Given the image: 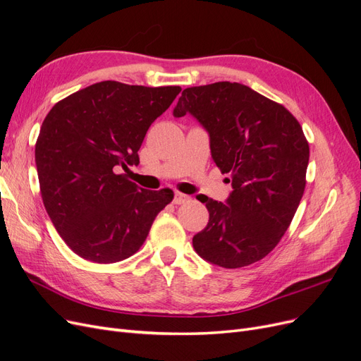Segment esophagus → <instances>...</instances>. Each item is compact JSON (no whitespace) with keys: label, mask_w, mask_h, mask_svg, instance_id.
Here are the masks:
<instances>
[{"label":"esophagus","mask_w":361,"mask_h":361,"mask_svg":"<svg viewBox=\"0 0 361 361\" xmlns=\"http://www.w3.org/2000/svg\"><path fill=\"white\" fill-rule=\"evenodd\" d=\"M188 200H190V195L182 194V192H174V197H173L174 204H182V203L188 202Z\"/></svg>","instance_id":"34e87169"}]
</instances>
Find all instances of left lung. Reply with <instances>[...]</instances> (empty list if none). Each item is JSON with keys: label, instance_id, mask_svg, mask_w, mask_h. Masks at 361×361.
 Returning a JSON list of instances; mask_svg holds the SVG:
<instances>
[{"label": "left lung", "instance_id": "1", "mask_svg": "<svg viewBox=\"0 0 361 361\" xmlns=\"http://www.w3.org/2000/svg\"><path fill=\"white\" fill-rule=\"evenodd\" d=\"M191 114L209 135L216 167L231 173L226 203L204 197L209 221L194 235L200 257L223 268L264 259L285 235L305 187L309 143L285 106L239 82L182 92L174 117Z\"/></svg>", "mask_w": 361, "mask_h": 361}]
</instances>
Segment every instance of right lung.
Listing matches in <instances>:
<instances>
[{"instance_id":"obj_1","label":"right lung","mask_w":361,"mask_h":361,"mask_svg":"<svg viewBox=\"0 0 361 361\" xmlns=\"http://www.w3.org/2000/svg\"><path fill=\"white\" fill-rule=\"evenodd\" d=\"M180 87L102 81L52 106L36 143L43 204L72 251L96 264H114L143 245L155 216L173 200L126 179L138 166L149 126Z\"/></svg>"}]
</instances>
